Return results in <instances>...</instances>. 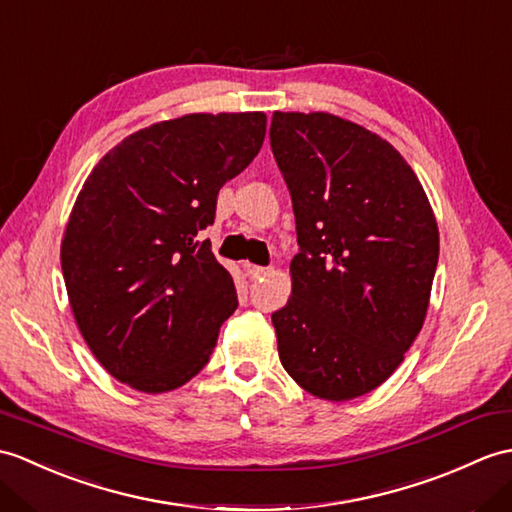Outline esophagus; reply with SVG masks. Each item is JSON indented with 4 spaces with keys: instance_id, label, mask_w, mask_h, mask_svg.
<instances>
[{
    "instance_id": "34e87169",
    "label": "esophagus",
    "mask_w": 512,
    "mask_h": 512,
    "mask_svg": "<svg viewBox=\"0 0 512 512\" xmlns=\"http://www.w3.org/2000/svg\"><path fill=\"white\" fill-rule=\"evenodd\" d=\"M246 270H248V277H251V279H264L266 275H268V272H270V268L268 266H251V264H248L246 266Z\"/></svg>"
}]
</instances>
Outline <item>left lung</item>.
Listing matches in <instances>:
<instances>
[{"instance_id":"1","label":"left lung","mask_w":512,"mask_h":512,"mask_svg":"<svg viewBox=\"0 0 512 512\" xmlns=\"http://www.w3.org/2000/svg\"><path fill=\"white\" fill-rule=\"evenodd\" d=\"M270 148L290 189L299 253L272 314L296 384L349 401L395 373L419 336L438 227L417 174L386 139L329 113H272Z\"/></svg>"}]
</instances>
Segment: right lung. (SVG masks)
I'll return each mask as SVG.
<instances>
[{
	"label": "right lung",
	"mask_w": 512,
	"mask_h": 512,
	"mask_svg": "<svg viewBox=\"0 0 512 512\" xmlns=\"http://www.w3.org/2000/svg\"><path fill=\"white\" fill-rule=\"evenodd\" d=\"M264 113H192L117 144L82 185L61 246L82 338L122 384L168 392L198 375L237 307L198 233L220 187L264 144Z\"/></svg>",
	"instance_id": "1"
}]
</instances>
